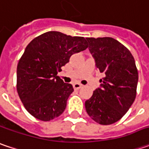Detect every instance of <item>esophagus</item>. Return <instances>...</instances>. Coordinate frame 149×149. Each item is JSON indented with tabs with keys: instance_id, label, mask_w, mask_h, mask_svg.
Segmentation results:
<instances>
[{
	"instance_id": "34e87169",
	"label": "esophagus",
	"mask_w": 149,
	"mask_h": 149,
	"mask_svg": "<svg viewBox=\"0 0 149 149\" xmlns=\"http://www.w3.org/2000/svg\"><path fill=\"white\" fill-rule=\"evenodd\" d=\"M73 87H74V89H79L80 88H82V87H83V85L79 83H74V84H73Z\"/></svg>"
}]
</instances>
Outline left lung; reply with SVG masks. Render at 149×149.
<instances>
[{
    "label": "left lung",
    "mask_w": 149,
    "mask_h": 149,
    "mask_svg": "<svg viewBox=\"0 0 149 149\" xmlns=\"http://www.w3.org/2000/svg\"><path fill=\"white\" fill-rule=\"evenodd\" d=\"M95 67L105 77L89 100L85 101L89 116L95 122L109 125L128 112L136 97L139 74L129 49L111 37L86 38Z\"/></svg>",
    "instance_id": "left-lung-1"
}]
</instances>
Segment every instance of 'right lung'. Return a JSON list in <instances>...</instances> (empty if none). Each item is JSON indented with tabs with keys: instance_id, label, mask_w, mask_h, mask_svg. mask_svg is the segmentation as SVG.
<instances>
[{
	"instance_id": "obj_1",
	"label": "right lung",
	"mask_w": 149,
	"mask_h": 149,
	"mask_svg": "<svg viewBox=\"0 0 149 149\" xmlns=\"http://www.w3.org/2000/svg\"><path fill=\"white\" fill-rule=\"evenodd\" d=\"M84 37L49 31L26 46L17 65V92L32 116L42 121L59 117L74 91L70 84L57 76L72 54L88 47Z\"/></svg>"
}]
</instances>
